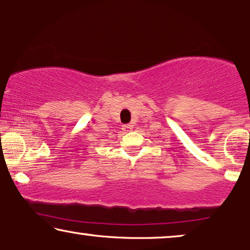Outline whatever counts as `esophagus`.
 <instances>
[{
    "label": "esophagus",
    "mask_w": 250,
    "mask_h": 250,
    "mask_svg": "<svg viewBox=\"0 0 250 250\" xmlns=\"http://www.w3.org/2000/svg\"><path fill=\"white\" fill-rule=\"evenodd\" d=\"M132 128H133V125L132 124H124V125L122 126V129H123V131H124V133L131 132Z\"/></svg>",
    "instance_id": "34e87169"
}]
</instances>
